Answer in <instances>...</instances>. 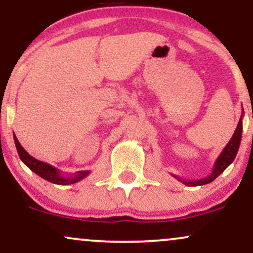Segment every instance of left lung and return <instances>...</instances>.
<instances>
[{"label": "left lung", "instance_id": "obj_1", "mask_svg": "<svg viewBox=\"0 0 253 253\" xmlns=\"http://www.w3.org/2000/svg\"><path fill=\"white\" fill-rule=\"evenodd\" d=\"M243 117H244V109L242 112V117L239 119V123H238V126L236 128V132L232 135L231 140L228 141V144L226 145L225 149L222 150V152L220 153L219 157L216 158L215 163H214L213 170H211V175L201 179H193V181H188V179H183L181 177L173 175L171 173L176 179H178L179 182H182L183 184L189 185V187H197V185H203L208 184V183L213 182L214 179L216 178L217 176H220L223 171L226 170V168L228 167L229 164H232V162L236 158L238 150H239L240 146V140H242V133H243Z\"/></svg>", "mask_w": 253, "mask_h": 253}]
</instances>
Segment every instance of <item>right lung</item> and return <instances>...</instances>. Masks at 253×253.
<instances>
[{
    "label": "right lung",
    "mask_w": 253,
    "mask_h": 253,
    "mask_svg": "<svg viewBox=\"0 0 253 253\" xmlns=\"http://www.w3.org/2000/svg\"><path fill=\"white\" fill-rule=\"evenodd\" d=\"M14 141H15V146L17 150V153H19L20 159H21L24 163L27 165L30 169L33 171L34 173H37L38 176H40L42 178L46 179V181L54 183V184H60V185H69L74 184V183L80 182L81 179L85 178L86 176L89 175V170L84 171H77L76 173L71 176H64L60 170H58L57 168L52 167V165L45 163V162L38 161V159L28 155V152L26 151L24 147L21 146V144L19 143L17 138L14 134Z\"/></svg>",
    "instance_id": "add662e5"
}]
</instances>
